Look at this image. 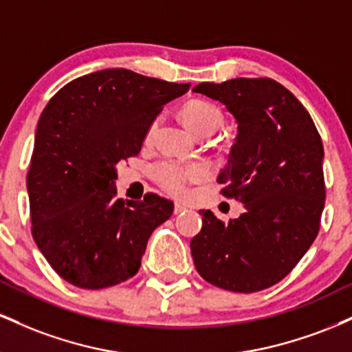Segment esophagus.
Masks as SVG:
<instances>
[{"mask_svg": "<svg viewBox=\"0 0 352 352\" xmlns=\"http://www.w3.org/2000/svg\"><path fill=\"white\" fill-rule=\"evenodd\" d=\"M185 210H187V207H185V205L175 204V207H173V213H175V215H180V213H184Z\"/></svg>", "mask_w": 352, "mask_h": 352, "instance_id": "1", "label": "esophagus"}]
</instances>
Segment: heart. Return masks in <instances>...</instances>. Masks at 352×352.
Listing matches in <instances>:
<instances>
[{
	"label": "heart",
	"instance_id": "1",
	"mask_svg": "<svg viewBox=\"0 0 352 352\" xmlns=\"http://www.w3.org/2000/svg\"><path fill=\"white\" fill-rule=\"evenodd\" d=\"M182 117L184 122L188 125L192 132L197 135L213 134L223 124V114L217 106L207 102V100H190L182 107ZM159 119H153L148 124L145 132V140H151L155 134ZM205 168L199 164H182L172 159L159 160L152 165L151 177L164 192L170 193L173 197H182L187 193L188 185L192 182H199L205 177Z\"/></svg>",
	"mask_w": 352,
	"mask_h": 352
}]
</instances>
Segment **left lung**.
<instances>
[{
  "mask_svg": "<svg viewBox=\"0 0 352 352\" xmlns=\"http://www.w3.org/2000/svg\"><path fill=\"white\" fill-rule=\"evenodd\" d=\"M193 92L225 104L236 119V142L218 184L221 195L245 208L228 223L200 210L204 225L190 241L193 263L217 288L261 292L292 272L318 236L326 199L321 135L274 79L201 82Z\"/></svg>",
  "mask_w": 352,
  "mask_h": 352,
  "instance_id": "1",
  "label": "left lung"
}]
</instances>
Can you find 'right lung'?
Returning <instances> with one entry per match:
<instances>
[{"mask_svg": "<svg viewBox=\"0 0 352 352\" xmlns=\"http://www.w3.org/2000/svg\"><path fill=\"white\" fill-rule=\"evenodd\" d=\"M190 84L104 69L60 87L44 107L30 170L31 233L51 268L84 289L137 274L173 201L117 199L116 167L140 152L148 124Z\"/></svg>", "mask_w": 352, "mask_h": 352, "instance_id": "obj_1", "label": "right lung"}]
</instances>
